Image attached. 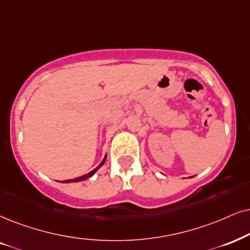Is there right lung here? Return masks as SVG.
I'll list each match as a JSON object with an SVG mask.
<instances>
[{
  "label": "right lung",
  "mask_w": 250,
  "mask_h": 250,
  "mask_svg": "<svg viewBox=\"0 0 250 250\" xmlns=\"http://www.w3.org/2000/svg\"><path fill=\"white\" fill-rule=\"evenodd\" d=\"M106 156H105V158H104V160L102 163H100V165L97 167V168H94L93 170H91L90 173H87V174H85V175H82V176H80V178H76V179H72V180H67V181H63V182H65V183H69V182H80V181H84V180H87L88 178H91V176H92L94 173L97 172L98 169L100 168V167H102L104 164H105V162H106Z\"/></svg>",
  "instance_id": "obj_1"
}]
</instances>
